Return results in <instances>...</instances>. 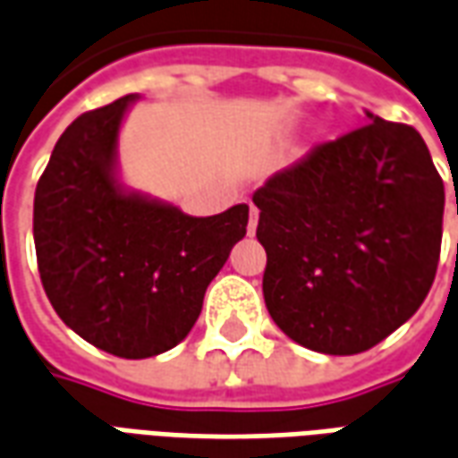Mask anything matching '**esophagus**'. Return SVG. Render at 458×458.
I'll list each match as a JSON object with an SVG mask.
<instances>
[{"mask_svg": "<svg viewBox=\"0 0 458 458\" xmlns=\"http://www.w3.org/2000/svg\"><path fill=\"white\" fill-rule=\"evenodd\" d=\"M258 220H259V210L255 206H250V223H248V235H255L258 230Z\"/></svg>", "mask_w": 458, "mask_h": 458, "instance_id": "1", "label": "esophagus"}]
</instances>
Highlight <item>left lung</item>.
<instances>
[{"label":"left lung","instance_id":"1","mask_svg":"<svg viewBox=\"0 0 458 458\" xmlns=\"http://www.w3.org/2000/svg\"><path fill=\"white\" fill-rule=\"evenodd\" d=\"M252 200L265 304L292 341L363 353L422 307L442 252L444 181L414 127L368 113Z\"/></svg>","mask_w":458,"mask_h":458}]
</instances>
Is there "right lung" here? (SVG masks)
<instances>
[{"mask_svg":"<svg viewBox=\"0 0 458 458\" xmlns=\"http://www.w3.org/2000/svg\"><path fill=\"white\" fill-rule=\"evenodd\" d=\"M134 95L83 113L36 183L34 242L46 297L81 338L117 358H151L189 336L210 279L248 230V206L191 218L127 196L113 176Z\"/></svg>","mask_w":458,"mask_h":458,"instance_id":"1","label":"right lung"}]
</instances>
